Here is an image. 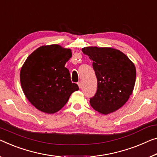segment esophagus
I'll use <instances>...</instances> for the list:
<instances>
[{"instance_id":"1","label":"esophagus","mask_w":157,"mask_h":157,"mask_svg":"<svg viewBox=\"0 0 157 157\" xmlns=\"http://www.w3.org/2000/svg\"><path fill=\"white\" fill-rule=\"evenodd\" d=\"M78 86H79V88H81V87H82V83H81V82H79L78 83Z\"/></svg>"}]
</instances>
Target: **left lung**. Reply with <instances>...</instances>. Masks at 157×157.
Instances as JSON below:
<instances>
[{
  "instance_id": "8db88e82",
  "label": "left lung",
  "mask_w": 157,
  "mask_h": 157,
  "mask_svg": "<svg viewBox=\"0 0 157 157\" xmlns=\"http://www.w3.org/2000/svg\"><path fill=\"white\" fill-rule=\"evenodd\" d=\"M82 51L93 60L97 78V90L90 99L91 106L104 115L115 112L132 93L136 79L134 63L116 48L89 46Z\"/></svg>"
}]
</instances>
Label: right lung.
I'll return each instance as SVG.
<instances>
[{"label": "right lung", "instance_id": "right-lung-1", "mask_svg": "<svg viewBox=\"0 0 157 157\" xmlns=\"http://www.w3.org/2000/svg\"><path fill=\"white\" fill-rule=\"evenodd\" d=\"M71 56L70 48L51 44L36 48L25 60L20 71L21 86L27 99L39 111L56 113L79 90L65 67Z\"/></svg>", "mask_w": 157, "mask_h": 157}]
</instances>
